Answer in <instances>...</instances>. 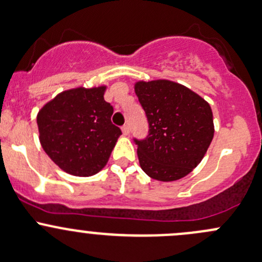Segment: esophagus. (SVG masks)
Masks as SVG:
<instances>
[{
  "label": "esophagus",
  "mask_w": 262,
  "mask_h": 262,
  "mask_svg": "<svg viewBox=\"0 0 262 262\" xmlns=\"http://www.w3.org/2000/svg\"><path fill=\"white\" fill-rule=\"evenodd\" d=\"M122 134L125 135V136H127L128 134H130V127H128L127 125H125V126H122Z\"/></svg>",
  "instance_id": "esophagus-1"
}]
</instances>
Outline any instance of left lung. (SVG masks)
Wrapping results in <instances>:
<instances>
[{"instance_id":"1","label":"left lung","mask_w":262,"mask_h":262,"mask_svg":"<svg viewBox=\"0 0 262 262\" xmlns=\"http://www.w3.org/2000/svg\"><path fill=\"white\" fill-rule=\"evenodd\" d=\"M135 92L150 127L145 140L135 139L141 168L151 179L166 182L188 175L213 139L210 105L196 92L168 80L139 81Z\"/></svg>"}]
</instances>
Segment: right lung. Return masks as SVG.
Instances as JSON below:
<instances>
[{"label":"right lung","instance_id":"1","mask_svg":"<svg viewBox=\"0 0 262 262\" xmlns=\"http://www.w3.org/2000/svg\"><path fill=\"white\" fill-rule=\"evenodd\" d=\"M105 91L106 86L67 90L38 111L42 148L70 175L102 170L122 134L111 122L114 107L103 98Z\"/></svg>","mask_w":262,"mask_h":262}]
</instances>
